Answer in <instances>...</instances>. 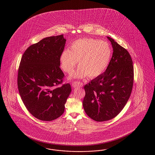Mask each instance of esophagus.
<instances>
[{"instance_id":"1","label":"esophagus","mask_w":155,"mask_h":155,"mask_svg":"<svg viewBox=\"0 0 155 155\" xmlns=\"http://www.w3.org/2000/svg\"><path fill=\"white\" fill-rule=\"evenodd\" d=\"M83 84L81 82H78V81H74L72 82V86L74 87H81L83 86Z\"/></svg>"}]
</instances>
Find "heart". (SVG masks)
<instances>
[{
  "mask_svg": "<svg viewBox=\"0 0 155 155\" xmlns=\"http://www.w3.org/2000/svg\"><path fill=\"white\" fill-rule=\"evenodd\" d=\"M111 56L112 50L107 42L94 38H81L71 43L70 49L61 53V68L70 74L79 61L80 66L72 77L82 78L88 75L95 78L106 69Z\"/></svg>",
  "mask_w": 155,
  "mask_h": 155,
  "instance_id": "obj_1",
  "label": "heart"
}]
</instances>
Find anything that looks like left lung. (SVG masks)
Returning <instances> with one entry per match:
<instances>
[{
    "instance_id": "8db88e82",
    "label": "left lung",
    "mask_w": 155,
    "mask_h": 155,
    "mask_svg": "<svg viewBox=\"0 0 155 155\" xmlns=\"http://www.w3.org/2000/svg\"><path fill=\"white\" fill-rule=\"evenodd\" d=\"M113 56L106 71L84 86L83 106L90 118L104 122L117 116L131 94L134 72L129 52L112 38Z\"/></svg>"
}]
</instances>
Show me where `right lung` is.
Here are the masks:
<instances>
[{"label":"right lung","mask_w":155,"mask_h":155,"mask_svg":"<svg viewBox=\"0 0 155 155\" xmlns=\"http://www.w3.org/2000/svg\"><path fill=\"white\" fill-rule=\"evenodd\" d=\"M65 41L63 35L44 38L28 47L20 62L19 94L28 111L41 120L60 117L71 91L69 84H62L60 68Z\"/></svg>","instance_id":"obj_1"}]
</instances>
